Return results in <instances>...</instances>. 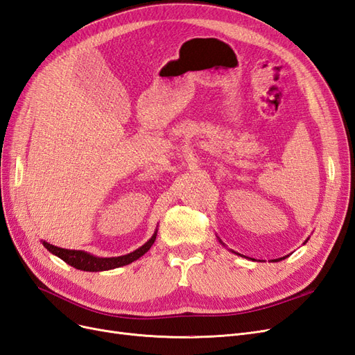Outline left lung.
Returning a JSON list of instances; mask_svg holds the SVG:
<instances>
[{
    "mask_svg": "<svg viewBox=\"0 0 355 355\" xmlns=\"http://www.w3.org/2000/svg\"><path fill=\"white\" fill-rule=\"evenodd\" d=\"M219 241H220V240H219ZM220 243H222V241H220ZM222 244H223V243H222ZM282 259H284V257H282ZM278 261H280V259H278Z\"/></svg>",
    "mask_w": 355,
    "mask_h": 355,
    "instance_id": "8db88e82",
    "label": "left lung"
}]
</instances>
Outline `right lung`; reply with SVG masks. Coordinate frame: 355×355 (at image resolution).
<instances>
[{
	"mask_svg": "<svg viewBox=\"0 0 355 355\" xmlns=\"http://www.w3.org/2000/svg\"><path fill=\"white\" fill-rule=\"evenodd\" d=\"M155 239H157V231L142 247H139V249H136L132 253L116 256V257H98V256H93V254H90L87 252H83V250L62 249V247H56L47 241H42V244H44V247L50 253L56 254L63 262H67L68 265L77 268V270L98 272V271L114 270V268H120V266H124V265H128V263L137 261L139 257L144 256L149 249H151V245L154 244Z\"/></svg>",
	"mask_w": 355,
	"mask_h": 355,
	"instance_id": "obj_1",
	"label": "right lung"
}]
</instances>
